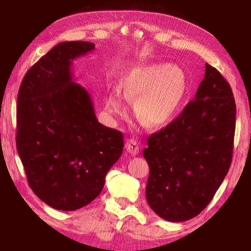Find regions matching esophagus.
Listing matches in <instances>:
<instances>
[{
    "label": "esophagus",
    "mask_w": 251,
    "mask_h": 251,
    "mask_svg": "<svg viewBox=\"0 0 251 251\" xmlns=\"http://www.w3.org/2000/svg\"><path fill=\"white\" fill-rule=\"evenodd\" d=\"M125 148H126V151L129 152L130 155H137L138 154V151H139V147H138V145H137V142L136 141H134V139H128V141L126 142V144H125Z\"/></svg>",
    "instance_id": "1"
}]
</instances>
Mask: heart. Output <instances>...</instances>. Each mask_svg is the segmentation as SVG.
Returning <instances> with one entry per match:
<instances>
[{
    "mask_svg": "<svg viewBox=\"0 0 251 251\" xmlns=\"http://www.w3.org/2000/svg\"><path fill=\"white\" fill-rule=\"evenodd\" d=\"M187 91L185 72L176 65L164 63L143 64L125 75L124 94L135 100V114L148 128L166 126L180 107ZM106 108L114 114L125 110L123 96L118 91L110 92Z\"/></svg>",
    "mask_w": 251,
    "mask_h": 251,
    "instance_id": "b5f03b06",
    "label": "heart"
}]
</instances>
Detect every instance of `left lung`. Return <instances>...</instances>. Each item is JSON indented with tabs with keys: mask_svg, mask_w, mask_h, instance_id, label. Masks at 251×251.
<instances>
[{
	"mask_svg": "<svg viewBox=\"0 0 251 251\" xmlns=\"http://www.w3.org/2000/svg\"><path fill=\"white\" fill-rule=\"evenodd\" d=\"M236 129L230 85L206 64L195 100L165 128L148 137V205L168 222H186L211 201L229 171Z\"/></svg>",
	"mask_w": 251,
	"mask_h": 251,
	"instance_id": "left-lung-1",
	"label": "left lung"
}]
</instances>
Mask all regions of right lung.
Masks as SVG:
<instances>
[{
	"label": "right lung",
	"mask_w": 251,
	"mask_h": 251,
	"mask_svg": "<svg viewBox=\"0 0 251 251\" xmlns=\"http://www.w3.org/2000/svg\"><path fill=\"white\" fill-rule=\"evenodd\" d=\"M91 42H62L25 74L16 107V148L27 182L46 205L76 210L99 196L122 156L123 134L99 123L88 92L73 80L72 63Z\"/></svg>",
	"instance_id": "right-lung-1"
}]
</instances>
